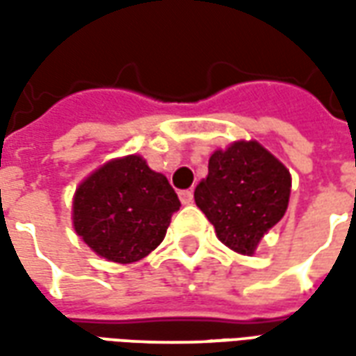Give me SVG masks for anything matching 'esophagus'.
<instances>
[{
	"label": "esophagus",
	"instance_id": "34e87169",
	"mask_svg": "<svg viewBox=\"0 0 356 356\" xmlns=\"http://www.w3.org/2000/svg\"><path fill=\"white\" fill-rule=\"evenodd\" d=\"M179 200H181V204H185V206L193 204L194 200L193 191H181V193H179Z\"/></svg>",
	"mask_w": 356,
	"mask_h": 356
}]
</instances>
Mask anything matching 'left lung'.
Returning a JSON list of instances; mask_svg holds the SVG:
<instances>
[{"label": "left lung", "mask_w": 356, "mask_h": 356, "mask_svg": "<svg viewBox=\"0 0 356 356\" xmlns=\"http://www.w3.org/2000/svg\"><path fill=\"white\" fill-rule=\"evenodd\" d=\"M290 188V171L267 148L238 140L211 154L208 177L196 186L194 200L225 246L250 255L284 217Z\"/></svg>", "instance_id": "obj_1"}]
</instances>
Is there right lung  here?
<instances>
[{
	"mask_svg": "<svg viewBox=\"0 0 356 356\" xmlns=\"http://www.w3.org/2000/svg\"><path fill=\"white\" fill-rule=\"evenodd\" d=\"M179 208L168 179L131 154L104 163L81 183L74 196V229L95 254L133 263L162 242Z\"/></svg>",
	"mask_w": 356,
	"mask_h": 356,
	"instance_id": "1",
	"label": "right lung"
}]
</instances>
